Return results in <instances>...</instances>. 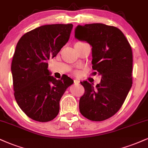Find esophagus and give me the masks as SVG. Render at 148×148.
<instances>
[{
  "instance_id": "1",
  "label": "esophagus",
  "mask_w": 148,
  "mask_h": 148,
  "mask_svg": "<svg viewBox=\"0 0 148 148\" xmlns=\"http://www.w3.org/2000/svg\"><path fill=\"white\" fill-rule=\"evenodd\" d=\"M74 83H80V81H79V80H77V79L74 80Z\"/></svg>"
}]
</instances>
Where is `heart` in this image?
Instances as JSON below:
<instances>
[{
	"mask_svg": "<svg viewBox=\"0 0 148 148\" xmlns=\"http://www.w3.org/2000/svg\"><path fill=\"white\" fill-rule=\"evenodd\" d=\"M77 43H83V42H77Z\"/></svg>",
	"mask_w": 148,
	"mask_h": 148,
	"instance_id": "1",
	"label": "heart"
}]
</instances>
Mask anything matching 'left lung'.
Segmentation results:
<instances>
[{"mask_svg": "<svg viewBox=\"0 0 148 148\" xmlns=\"http://www.w3.org/2000/svg\"><path fill=\"white\" fill-rule=\"evenodd\" d=\"M75 38L92 46V69L101 76L95 87L81 82L85 94L79 101L80 112L93 121L106 120L120 110L132 85L131 46L120 29L102 23L78 25Z\"/></svg>", "mask_w": 148, "mask_h": 148, "instance_id": "obj_1", "label": "left lung"}]
</instances>
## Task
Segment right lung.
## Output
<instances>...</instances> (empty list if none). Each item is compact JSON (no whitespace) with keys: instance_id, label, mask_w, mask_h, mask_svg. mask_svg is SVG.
Listing matches in <instances>:
<instances>
[{"instance_id":"right-lung-1","label":"right lung","mask_w":148,"mask_h":148,"mask_svg":"<svg viewBox=\"0 0 148 148\" xmlns=\"http://www.w3.org/2000/svg\"><path fill=\"white\" fill-rule=\"evenodd\" d=\"M72 24L45 25L25 34L18 42L12 62L14 97L25 114L47 122L59 112V102L74 81L67 75L56 80L48 70L53 58L68 41Z\"/></svg>"}]
</instances>
